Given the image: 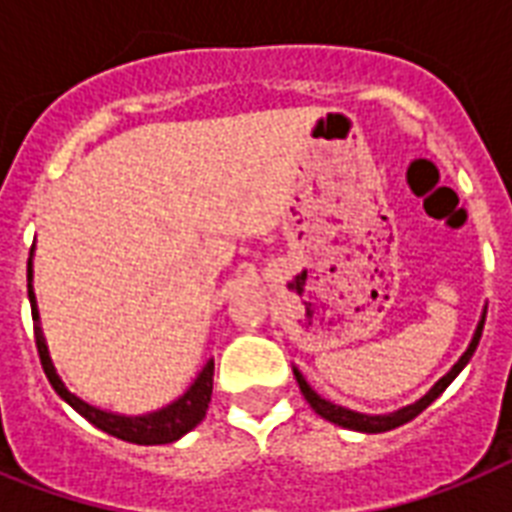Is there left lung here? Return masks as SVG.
<instances>
[{
    "mask_svg": "<svg viewBox=\"0 0 512 512\" xmlns=\"http://www.w3.org/2000/svg\"><path fill=\"white\" fill-rule=\"evenodd\" d=\"M484 321H486V308L484 313H481V319H478V327L476 332H473V340H470V345L465 348V353H462L460 358H457V364L449 369V372L441 377V380L433 385V388L425 393L422 398H417L414 404L409 406H401V409H396V412H388V414H364V412H353V409H348V406H340L335 404V401H327V398H321L316 390L308 385V380L303 377V372L297 369V366H292V372H295V380L297 385H300V393L305 396V401L311 404V409L319 417H324V420L335 422V425H340V428H348V430H358V433H385V430H393L398 428V425H404V422L414 420L417 414L422 412V409H428L433 401H436L441 393H444L449 385H452V380L457 377V374L468 366V361L473 358V353H476L478 348V340H481V332H484Z\"/></svg>",
    "mask_w": 512,
    "mask_h": 512,
    "instance_id": "left-lung-1",
    "label": "left lung"
}]
</instances>
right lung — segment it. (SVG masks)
Returning <instances> with one entry per match:
<instances>
[{"label":"right lung","instance_id":"right-lung-1","mask_svg":"<svg viewBox=\"0 0 512 512\" xmlns=\"http://www.w3.org/2000/svg\"><path fill=\"white\" fill-rule=\"evenodd\" d=\"M31 255H34V247H31ZM28 303H31V319H34V337L36 348H39V358H42V369L47 374V380L55 388L63 401H66L74 412H79L87 422H92L95 428H100L103 433L114 438H122V441H130V444L140 446H156V444H172L177 438H183L188 430H193L204 417H207V406L212 401V374H215V361L209 358L207 364L201 366L196 380L188 385L183 396L175 398L172 404L156 409V412L148 414H119L108 412V409H100V406L87 404L84 398H79L76 393L66 388V382L60 380L58 369L52 364L50 348H47V340H44L42 324H39V308H36V295H34V260L28 257Z\"/></svg>","mask_w":512,"mask_h":512}]
</instances>
